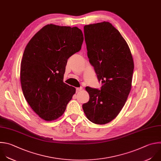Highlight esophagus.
Returning a JSON list of instances; mask_svg holds the SVG:
<instances>
[{"instance_id":"obj_1","label":"esophagus","mask_w":161,"mask_h":161,"mask_svg":"<svg viewBox=\"0 0 161 161\" xmlns=\"http://www.w3.org/2000/svg\"><path fill=\"white\" fill-rule=\"evenodd\" d=\"M83 89V88L82 87H79V88H76V92H79V91H80V90H81Z\"/></svg>"}]
</instances>
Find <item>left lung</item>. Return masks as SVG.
Wrapping results in <instances>:
<instances>
[{
	"label": "left lung",
	"mask_w": 161,
	"mask_h": 161,
	"mask_svg": "<svg viewBox=\"0 0 161 161\" xmlns=\"http://www.w3.org/2000/svg\"><path fill=\"white\" fill-rule=\"evenodd\" d=\"M84 35L89 62L102 86L86 87L90 99L82 108L88 120L105 125L118 115L130 92L133 57L126 40L109 22L85 25Z\"/></svg>",
	"instance_id": "left-lung-1"
}]
</instances>
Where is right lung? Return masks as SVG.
Instances as JSON below:
<instances>
[{"label": "right lung", "mask_w": 161, "mask_h": 161, "mask_svg": "<svg viewBox=\"0 0 161 161\" xmlns=\"http://www.w3.org/2000/svg\"><path fill=\"white\" fill-rule=\"evenodd\" d=\"M77 27L47 25L27 44L21 63L22 90L33 111L50 121L61 116L76 88L63 82L68 59L81 50Z\"/></svg>", "instance_id": "1"}]
</instances>
